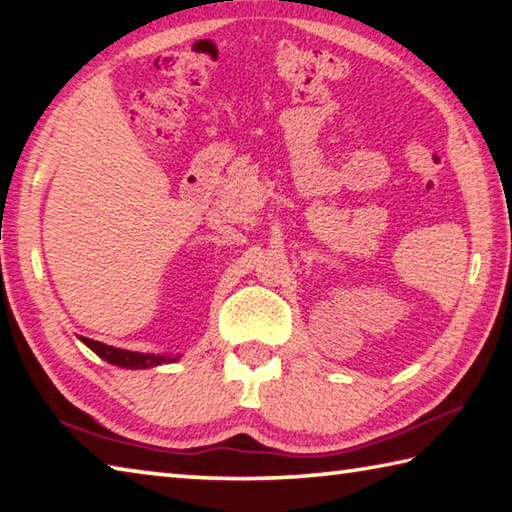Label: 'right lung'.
<instances>
[{
	"label": "right lung",
	"mask_w": 512,
	"mask_h": 512,
	"mask_svg": "<svg viewBox=\"0 0 512 512\" xmlns=\"http://www.w3.org/2000/svg\"><path fill=\"white\" fill-rule=\"evenodd\" d=\"M82 341L89 345L91 350L100 356V359L109 361L113 365H120V368H129V370L153 368V365H160V363L178 361V356H156V354H140V352L118 350V347H111V345H104L100 341L86 339V336H82Z\"/></svg>",
	"instance_id": "add662e5"
}]
</instances>
